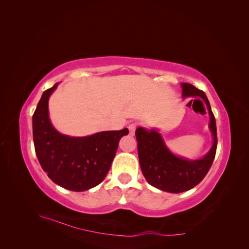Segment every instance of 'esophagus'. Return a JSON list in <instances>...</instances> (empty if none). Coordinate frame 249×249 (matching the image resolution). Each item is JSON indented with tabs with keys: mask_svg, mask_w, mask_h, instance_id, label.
I'll use <instances>...</instances> for the list:
<instances>
[{
	"mask_svg": "<svg viewBox=\"0 0 249 249\" xmlns=\"http://www.w3.org/2000/svg\"><path fill=\"white\" fill-rule=\"evenodd\" d=\"M129 131H130V134L131 135H134L135 134V131H136V129H137V124L136 123H132V124H129Z\"/></svg>",
	"mask_w": 249,
	"mask_h": 249,
	"instance_id": "esophagus-1",
	"label": "esophagus"
}]
</instances>
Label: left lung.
Returning a JSON list of instances; mask_svg holds the SVG:
<instances>
[{
	"mask_svg": "<svg viewBox=\"0 0 249 249\" xmlns=\"http://www.w3.org/2000/svg\"><path fill=\"white\" fill-rule=\"evenodd\" d=\"M183 97L198 96L205 101L210 114V130L213 135V145L210 152L199 160H187L173 155L165 145L161 135L156 130L146 131L138 127V157L143 176L158 189L179 193L198 185L210 170L217 149V129L215 116L206 93L189 83H182Z\"/></svg>",
	"mask_w": 249,
	"mask_h": 249,
	"instance_id": "obj_1",
	"label": "left lung"
}]
</instances>
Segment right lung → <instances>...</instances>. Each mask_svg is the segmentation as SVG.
<instances>
[{"label": "right lung", "mask_w": 249, "mask_h": 249, "mask_svg": "<svg viewBox=\"0 0 249 249\" xmlns=\"http://www.w3.org/2000/svg\"><path fill=\"white\" fill-rule=\"evenodd\" d=\"M58 83L42 93L33 114L35 153L42 169L55 184L85 191L101 184L111 167L118 142L129 130L107 131L86 137L57 132L49 118V99Z\"/></svg>", "instance_id": "1"}]
</instances>
